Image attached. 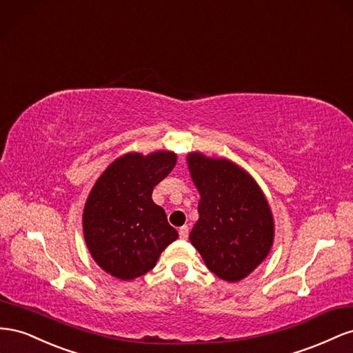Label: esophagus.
<instances>
[{
    "label": "esophagus",
    "instance_id": "34e87169",
    "mask_svg": "<svg viewBox=\"0 0 353 353\" xmlns=\"http://www.w3.org/2000/svg\"><path fill=\"white\" fill-rule=\"evenodd\" d=\"M179 235H180V239H188L189 236V228L188 226H182L179 229Z\"/></svg>",
    "mask_w": 353,
    "mask_h": 353
}]
</instances>
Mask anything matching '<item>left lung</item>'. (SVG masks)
<instances>
[{"instance_id":"8db88e82","label":"left lung","mask_w":353,"mask_h":353,"mask_svg":"<svg viewBox=\"0 0 353 353\" xmlns=\"http://www.w3.org/2000/svg\"><path fill=\"white\" fill-rule=\"evenodd\" d=\"M188 164L201 195L190 243L214 275L241 281L266 259L274 243L268 201L251 176L228 159L194 152Z\"/></svg>"}]
</instances>
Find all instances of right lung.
Here are the masks:
<instances>
[{
	"instance_id": "obj_1",
	"label": "right lung",
	"mask_w": 353,
	"mask_h": 353,
	"mask_svg": "<svg viewBox=\"0 0 353 353\" xmlns=\"http://www.w3.org/2000/svg\"><path fill=\"white\" fill-rule=\"evenodd\" d=\"M176 165L173 152L127 154L99 177L84 208L85 244L96 263L128 281L154 269L163 250L177 239L154 188Z\"/></svg>"
}]
</instances>
